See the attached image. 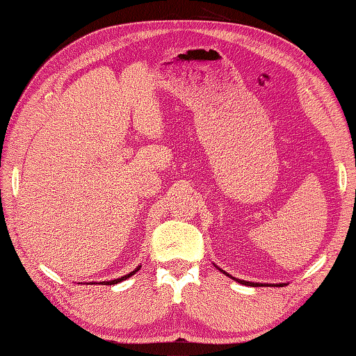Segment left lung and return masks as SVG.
Returning <instances> with one entry per match:
<instances>
[{"instance_id": "obj_1", "label": "left lung", "mask_w": 356, "mask_h": 356, "mask_svg": "<svg viewBox=\"0 0 356 356\" xmlns=\"http://www.w3.org/2000/svg\"><path fill=\"white\" fill-rule=\"evenodd\" d=\"M219 269V268H218ZM219 270H221V273L222 274H225V275H229L227 273H224V270L222 269H219ZM229 277H232V275H229ZM232 279H234V280H236L238 283H241V285H248V286H260V283H252V282H245V280H240V279H235V277H232ZM268 286V285H266ZM269 286H283V283H280V285H269Z\"/></svg>"}]
</instances>
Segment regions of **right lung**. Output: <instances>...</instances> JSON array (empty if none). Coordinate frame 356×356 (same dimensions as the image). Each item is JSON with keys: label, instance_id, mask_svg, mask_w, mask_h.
Returning a JSON list of instances; mask_svg holds the SVG:
<instances>
[{"label": "right lung", "instance_id": "right-lung-1", "mask_svg": "<svg viewBox=\"0 0 356 356\" xmlns=\"http://www.w3.org/2000/svg\"><path fill=\"white\" fill-rule=\"evenodd\" d=\"M140 268H141V266H138L137 269L132 270L131 274H127V275H124V277H120V279H115V280H111V282H101V283H104V285H116V283H120V282H122V280H126V279H129V277H131V275H134L135 273H138Z\"/></svg>", "mask_w": 356, "mask_h": 356}]
</instances>
